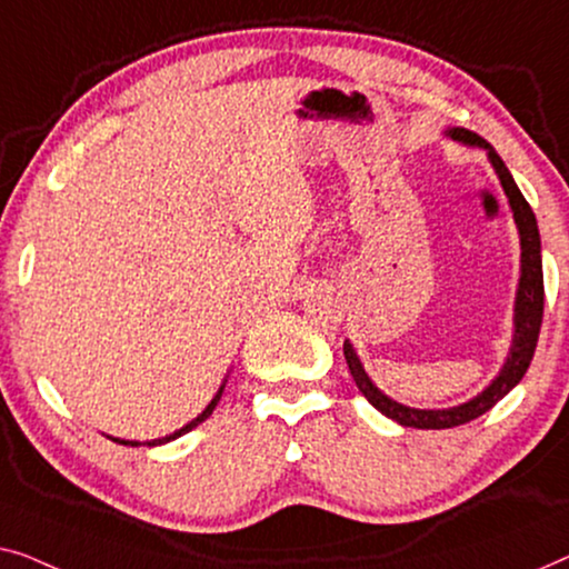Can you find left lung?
I'll list each match as a JSON object with an SVG mask.
<instances>
[{
    "instance_id": "1",
    "label": "left lung",
    "mask_w": 569,
    "mask_h": 569,
    "mask_svg": "<svg viewBox=\"0 0 569 569\" xmlns=\"http://www.w3.org/2000/svg\"><path fill=\"white\" fill-rule=\"evenodd\" d=\"M448 136L456 141L469 143V147H482L487 149V157L498 172L502 182V190H506L508 203L513 208V219L518 223V231H521V283H518V296H516V335H513V348H510V356L498 379H495L490 387H487L482 395H477L469 402L459 407H451V410H412V407H405L381 395L379 389L373 387V381L368 379L361 361H358L356 350L350 342L342 346V353H346V361L350 368V376H353L356 387L361 389V395L371 402L376 410L387 418L397 420L399 426L407 428H420V430H441V428H456L463 426V422L479 418L487 410H492L495 405L500 402L502 397L508 395L510 389L516 387L518 381L523 379V373L531 366L536 340H539L541 330V317H543V270H541V239H539V227H536V216L531 206L523 198L521 190H518L513 174L508 172V167L498 157L490 143H487L482 136L475 131H467V128H451Z\"/></svg>"
}]
</instances>
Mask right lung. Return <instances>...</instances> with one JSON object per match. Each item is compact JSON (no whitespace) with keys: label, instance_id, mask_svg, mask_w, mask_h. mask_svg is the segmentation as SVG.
<instances>
[{"label":"right lung","instance_id":"add662e5","mask_svg":"<svg viewBox=\"0 0 569 569\" xmlns=\"http://www.w3.org/2000/svg\"><path fill=\"white\" fill-rule=\"evenodd\" d=\"M221 391H223V387H221L219 391H216V397L211 399V405H208V407H206V410H203L201 415H198V418H196L193 422H188V426H186V428L174 430V433H172V436L157 438V441H147V446H162V443H167V441H174V438H180L182 433H188V430H193V428L198 426V422H203V420L208 418V415H211V412H213V407H216V402H219V399H221ZM113 441H116V443H126V446H141L139 441H121V438H113Z\"/></svg>","mask_w":569,"mask_h":569}]
</instances>
